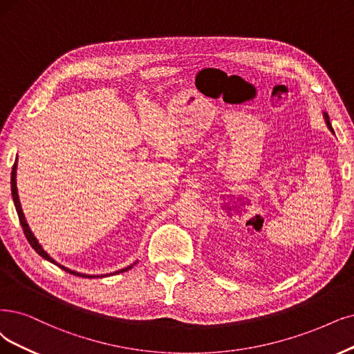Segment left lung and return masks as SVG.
Masks as SVG:
<instances>
[{"label": "left lung", "instance_id": "1", "mask_svg": "<svg viewBox=\"0 0 354 354\" xmlns=\"http://www.w3.org/2000/svg\"><path fill=\"white\" fill-rule=\"evenodd\" d=\"M325 121H326V125H328V128L333 131V128H331V124H330V120H328V115L325 113Z\"/></svg>", "mask_w": 354, "mask_h": 354}]
</instances>
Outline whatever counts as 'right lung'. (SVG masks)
<instances>
[{
    "label": "right lung",
    "instance_id": "obj_1",
    "mask_svg": "<svg viewBox=\"0 0 354 354\" xmlns=\"http://www.w3.org/2000/svg\"><path fill=\"white\" fill-rule=\"evenodd\" d=\"M16 170H17V160H16V163H15V166H12V172H11V194H12V201H15V205H16V210H17V214H19V220H20V225H21V227H23V232H24V236H26V239L29 241V243H30V246L33 248V250L41 255L42 258H45L46 261H50V263H54V264H57L54 259H52L44 250H42V246L39 245V242L36 241V238L33 236V233H32V230L29 229V225L26 223V218H24V214H23V212H21V205H20V200H19V194H17V184H16ZM59 268H62V270H65V271H68V272H71V274H74V276H78V277H88V279H93V277H103V276H87V274H80V272H75V271H71V270H68V268H65V267H62V266H59V264H57ZM133 267V266H131ZM131 267H128V268H124V270H121V271H118L116 274H120V272H124V271H127V270H129Z\"/></svg>",
    "mask_w": 354,
    "mask_h": 354
}]
</instances>
